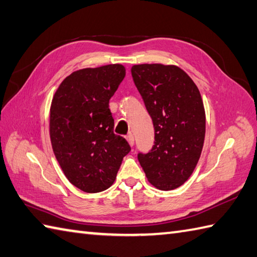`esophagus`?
I'll list each match as a JSON object with an SVG mask.
<instances>
[{
    "label": "esophagus",
    "instance_id": "esophagus-1",
    "mask_svg": "<svg viewBox=\"0 0 257 257\" xmlns=\"http://www.w3.org/2000/svg\"><path fill=\"white\" fill-rule=\"evenodd\" d=\"M126 140H127V142H128V144H130L131 146H133V145H134V136H133V134H132V133L127 134V136H126Z\"/></svg>",
    "mask_w": 257,
    "mask_h": 257
}]
</instances>
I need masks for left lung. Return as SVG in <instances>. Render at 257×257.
Here are the masks:
<instances>
[{
	"label": "left lung",
	"instance_id": "left-lung-1",
	"mask_svg": "<svg viewBox=\"0 0 257 257\" xmlns=\"http://www.w3.org/2000/svg\"><path fill=\"white\" fill-rule=\"evenodd\" d=\"M133 81L153 121L155 141L138 159L152 185L180 187L192 175L205 138V109L195 83L176 65L139 64Z\"/></svg>",
	"mask_w": 257,
	"mask_h": 257
}]
</instances>
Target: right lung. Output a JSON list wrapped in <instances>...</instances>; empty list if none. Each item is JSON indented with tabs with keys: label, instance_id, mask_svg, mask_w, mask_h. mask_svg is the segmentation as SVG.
Wrapping results in <instances>:
<instances>
[{
	"label": "right lung",
	"instance_id": "add662e5",
	"mask_svg": "<svg viewBox=\"0 0 257 257\" xmlns=\"http://www.w3.org/2000/svg\"><path fill=\"white\" fill-rule=\"evenodd\" d=\"M125 76L122 64L73 72L57 88L50 108V138L66 179L86 193L111 186L131 151L113 132L108 102Z\"/></svg>",
	"mask_w": 257,
	"mask_h": 257
}]
</instances>
